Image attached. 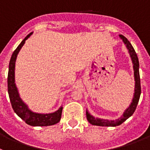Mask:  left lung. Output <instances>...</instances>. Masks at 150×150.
<instances>
[{
	"label": "left lung",
	"instance_id": "obj_1",
	"mask_svg": "<svg viewBox=\"0 0 150 150\" xmlns=\"http://www.w3.org/2000/svg\"><path fill=\"white\" fill-rule=\"evenodd\" d=\"M120 37L127 48L130 57H131L132 62H133V70H134V79H135V89H134V95H133V100H132V103L130 104L129 108L124 111V114L120 118H118L115 120H108L100 119V118H95L92 115H91L88 110H86L87 119H88L89 123L92 125L102 126V127H116V126L120 125L126 120H127L129 117L133 115V114L136 110L138 102H139V97H140V94H141L140 78H139V60H138V57H137L135 50H134L133 46L129 42V40L123 35H120Z\"/></svg>",
	"mask_w": 150,
	"mask_h": 150
}]
</instances>
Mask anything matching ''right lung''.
<instances>
[{"label":"right lung","mask_w":150,"mask_h":150,"mask_svg":"<svg viewBox=\"0 0 150 150\" xmlns=\"http://www.w3.org/2000/svg\"><path fill=\"white\" fill-rule=\"evenodd\" d=\"M32 33H30V34L25 37L24 40H23L21 44L17 46V49L14 50L11 58V61L9 63L8 76H7V89H8L9 98L11 100V106L15 113L27 124L30 126H36V127L54 125L59 123L61 119L62 107H60L59 110L51 114H38L31 111L20 98L18 91L15 85V62L17 59L19 52L21 50L22 46L24 45L25 41L32 35Z\"/></svg>","instance_id":"1"}]
</instances>
